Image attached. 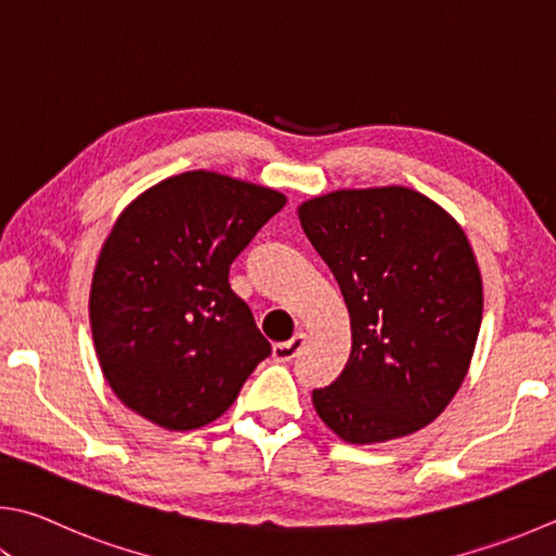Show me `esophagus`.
Returning a JSON list of instances; mask_svg holds the SVG:
<instances>
[{"mask_svg": "<svg viewBox=\"0 0 556 556\" xmlns=\"http://www.w3.org/2000/svg\"><path fill=\"white\" fill-rule=\"evenodd\" d=\"M306 345V336L304 332H296L294 338L287 340V342H279V345H275V350H271V355H275L277 362H294L301 350H304Z\"/></svg>", "mask_w": 556, "mask_h": 556, "instance_id": "34e87169", "label": "esophagus"}]
</instances>
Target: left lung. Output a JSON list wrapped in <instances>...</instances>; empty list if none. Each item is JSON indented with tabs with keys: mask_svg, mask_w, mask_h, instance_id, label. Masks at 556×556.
Segmentation results:
<instances>
[{
	"mask_svg": "<svg viewBox=\"0 0 556 556\" xmlns=\"http://www.w3.org/2000/svg\"><path fill=\"white\" fill-rule=\"evenodd\" d=\"M352 323L342 375L313 389L320 420L352 445L410 435L447 408L481 328V275L447 211L406 187L342 189L299 206Z\"/></svg>",
	"mask_w": 556,
	"mask_h": 556,
	"instance_id": "left-lung-1",
	"label": "left lung"
}]
</instances>
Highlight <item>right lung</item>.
<instances>
[{
  "instance_id": "add662e5",
  "label": "right lung",
  "mask_w": 556,
  "mask_h": 556,
  "mask_svg": "<svg viewBox=\"0 0 556 556\" xmlns=\"http://www.w3.org/2000/svg\"><path fill=\"white\" fill-rule=\"evenodd\" d=\"M287 204L275 189L185 173L140 194L99 255L89 320L109 387L138 416L194 430L238 399L271 345L228 269Z\"/></svg>"
}]
</instances>
